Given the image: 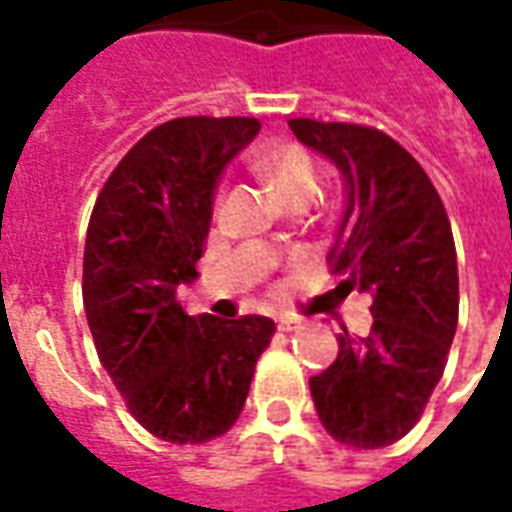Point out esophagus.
<instances>
[{
  "label": "esophagus",
  "instance_id": "34e87169",
  "mask_svg": "<svg viewBox=\"0 0 512 512\" xmlns=\"http://www.w3.org/2000/svg\"><path fill=\"white\" fill-rule=\"evenodd\" d=\"M279 332H296L301 329V318L296 315H279Z\"/></svg>",
  "mask_w": 512,
  "mask_h": 512
}]
</instances>
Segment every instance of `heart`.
<instances>
[{
  "instance_id": "heart-1",
  "label": "heart",
  "mask_w": 512,
  "mask_h": 512,
  "mask_svg": "<svg viewBox=\"0 0 512 512\" xmlns=\"http://www.w3.org/2000/svg\"><path fill=\"white\" fill-rule=\"evenodd\" d=\"M255 167L266 175L288 202L315 200L321 191V167L310 150L296 142L274 145L255 158Z\"/></svg>"
}]
</instances>
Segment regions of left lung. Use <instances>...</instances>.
Returning <instances> with one entry per match:
<instances>
[{
	"mask_svg": "<svg viewBox=\"0 0 512 512\" xmlns=\"http://www.w3.org/2000/svg\"><path fill=\"white\" fill-rule=\"evenodd\" d=\"M299 142L332 158L348 183L329 268L337 290L373 296L370 332L343 326L340 354L310 378L326 433L356 450L403 439L447 367L458 326V260L439 191L392 136L356 123L288 120Z\"/></svg>",
	"mask_w": 512,
	"mask_h": 512,
	"instance_id": "left-lung-1",
	"label": "left lung"
}]
</instances>
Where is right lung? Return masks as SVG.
Listing matches in <instances>:
<instances>
[{
	"label": "right lung",
	"mask_w": 512,
	"mask_h": 512,
	"mask_svg": "<svg viewBox=\"0 0 512 512\" xmlns=\"http://www.w3.org/2000/svg\"><path fill=\"white\" fill-rule=\"evenodd\" d=\"M255 117H175L147 131L95 200L82 296L101 365L131 417L169 444L219 439L241 417L274 321L186 315L222 169Z\"/></svg>",
	"instance_id": "1"
}]
</instances>
